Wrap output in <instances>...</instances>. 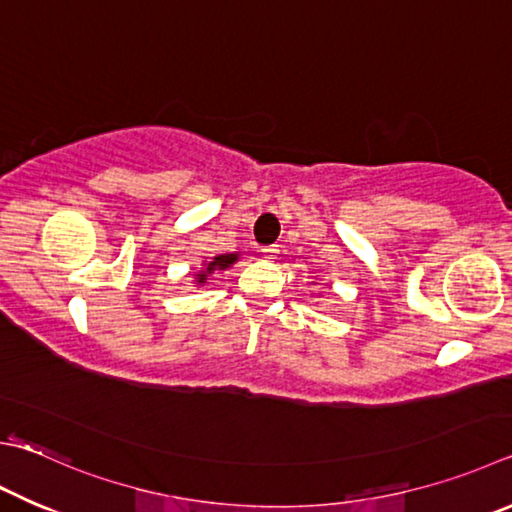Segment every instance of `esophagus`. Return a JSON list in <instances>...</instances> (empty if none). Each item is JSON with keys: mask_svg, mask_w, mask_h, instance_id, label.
<instances>
[{"mask_svg": "<svg viewBox=\"0 0 512 512\" xmlns=\"http://www.w3.org/2000/svg\"><path fill=\"white\" fill-rule=\"evenodd\" d=\"M262 253H264L266 259H275L277 253H280V248H277V246H264Z\"/></svg>", "mask_w": 512, "mask_h": 512, "instance_id": "1", "label": "esophagus"}]
</instances>
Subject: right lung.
<instances>
[{
  "instance_id": "1",
  "label": "right lung",
  "mask_w": 512,
  "mask_h": 512,
  "mask_svg": "<svg viewBox=\"0 0 512 512\" xmlns=\"http://www.w3.org/2000/svg\"><path fill=\"white\" fill-rule=\"evenodd\" d=\"M235 262H237V255H219V257H215V259H212V262L208 264L206 271H201V273H199V277H197L199 284L206 282V277H208L210 273H215V271H224V268H228L230 264H235Z\"/></svg>"
}]
</instances>
